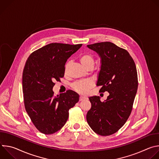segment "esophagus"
<instances>
[{"label": "esophagus", "mask_w": 159, "mask_h": 159, "mask_svg": "<svg viewBox=\"0 0 159 159\" xmlns=\"http://www.w3.org/2000/svg\"><path fill=\"white\" fill-rule=\"evenodd\" d=\"M86 99V97L85 96H80V98H79V100L80 101H84Z\"/></svg>", "instance_id": "obj_1"}]
</instances>
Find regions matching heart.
Here are the masks:
<instances>
[{"instance_id":"b5f03b06","label":"heart","mask_w":159,"mask_h":159,"mask_svg":"<svg viewBox=\"0 0 159 159\" xmlns=\"http://www.w3.org/2000/svg\"><path fill=\"white\" fill-rule=\"evenodd\" d=\"M79 60L82 65L85 68V69H89V68L93 67L94 63H95V59L94 56L90 53L85 52L82 54H81L79 56ZM68 65L66 64L65 65V72H66L67 70ZM93 82L89 80H84L79 81L77 82H75L73 85L74 89L79 93L80 94H85L87 93L88 90L93 87Z\"/></svg>"}]
</instances>
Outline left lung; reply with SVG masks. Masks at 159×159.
<instances>
[{
  "label": "left lung",
  "instance_id": "1",
  "mask_svg": "<svg viewBox=\"0 0 159 159\" xmlns=\"http://www.w3.org/2000/svg\"><path fill=\"white\" fill-rule=\"evenodd\" d=\"M87 47L101 58L97 85L101 86L99 92L109 95L103 102L99 96L90 97L92 106L86 118L95 133L108 136L117 132L131 114L138 89L137 68L129 53L114 43L101 42Z\"/></svg>",
  "mask_w": 159,
  "mask_h": 159
}]
</instances>
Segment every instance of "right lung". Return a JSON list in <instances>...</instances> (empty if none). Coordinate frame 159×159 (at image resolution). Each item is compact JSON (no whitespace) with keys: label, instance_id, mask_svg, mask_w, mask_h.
I'll return each instance as SVG.
<instances>
[{"label":"right lung","instance_id":"add662e5","mask_svg":"<svg viewBox=\"0 0 159 159\" xmlns=\"http://www.w3.org/2000/svg\"><path fill=\"white\" fill-rule=\"evenodd\" d=\"M82 44L53 43L33 52L22 73V92L26 111L41 133L51 134L60 130L69 118V111L79 101L72 90L54 96L55 81H60L65 65Z\"/></svg>","mask_w":159,"mask_h":159}]
</instances>
